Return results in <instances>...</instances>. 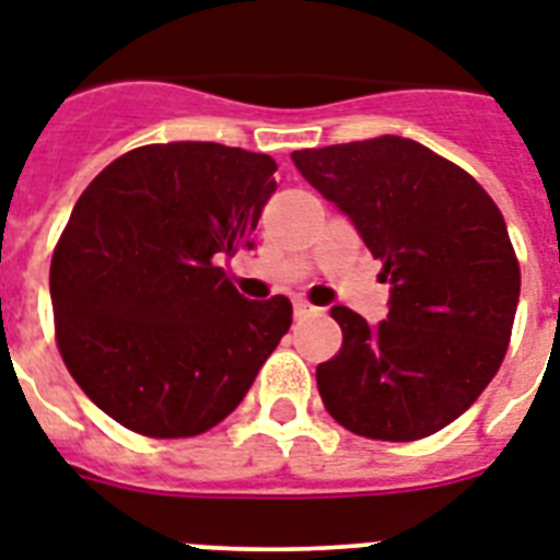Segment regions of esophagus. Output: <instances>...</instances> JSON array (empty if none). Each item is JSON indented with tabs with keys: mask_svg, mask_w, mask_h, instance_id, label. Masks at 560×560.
<instances>
[{
	"mask_svg": "<svg viewBox=\"0 0 560 560\" xmlns=\"http://www.w3.org/2000/svg\"><path fill=\"white\" fill-rule=\"evenodd\" d=\"M293 314H296V319H305V316L316 314V307L307 305L305 299H296V305H293Z\"/></svg>",
	"mask_w": 560,
	"mask_h": 560,
	"instance_id": "1",
	"label": "esophagus"
}]
</instances>
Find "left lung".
I'll return each mask as SVG.
<instances>
[{
    "mask_svg": "<svg viewBox=\"0 0 560 560\" xmlns=\"http://www.w3.org/2000/svg\"><path fill=\"white\" fill-rule=\"evenodd\" d=\"M293 162L354 220L392 288L374 328L331 307L342 346L316 366L325 409L377 442L439 433L482 395L512 340L521 264L503 214L468 171L400 136L293 151Z\"/></svg>",
    "mask_w": 560,
    "mask_h": 560,
    "instance_id": "left-lung-1",
    "label": "left lung"
}]
</instances>
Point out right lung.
I'll list each match as a JSON object with an SVG mask.
<instances>
[{
    "label": "right lung",
    "mask_w": 560,
    "mask_h": 560,
    "mask_svg": "<svg viewBox=\"0 0 560 560\" xmlns=\"http://www.w3.org/2000/svg\"><path fill=\"white\" fill-rule=\"evenodd\" d=\"M276 162L214 142L144 144L78 197L48 270L60 358L148 439L220 424L288 334V296L249 302L218 267L253 246Z\"/></svg>",
    "instance_id": "add662e5"
}]
</instances>
